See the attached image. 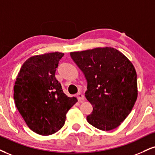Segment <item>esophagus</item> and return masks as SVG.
<instances>
[{"label":"esophagus","mask_w":155,"mask_h":155,"mask_svg":"<svg viewBox=\"0 0 155 155\" xmlns=\"http://www.w3.org/2000/svg\"><path fill=\"white\" fill-rule=\"evenodd\" d=\"M76 97H77V99H78V100H79V101H82V100H84V96L82 94H81V93H78L77 94H76Z\"/></svg>","instance_id":"esophagus-1"}]
</instances>
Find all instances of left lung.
<instances>
[{
	"label": "left lung",
	"mask_w": 155,
	"mask_h": 155,
	"mask_svg": "<svg viewBox=\"0 0 155 155\" xmlns=\"http://www.w3.org/2000/svg\"><path fill=\"white\" fill-rule=\"evenodd\" d=\"M71 57L87 81V100L93 110L89 124L110 131L120 125L137 101V72L128 58L110 47L72 52Z\"/></svg>",
	"instance_id": "left-lung-1"
}]
</instances>
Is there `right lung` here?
Returning a JSON list of instances; mask_svg holds the SVG:
<instances>
[{"label": "right lung", "mask_w": 155, "mask_h": 155, "mask_svg": "<svg viewBox=\"0 0 155 155\" xmlns=\"http://www.w3.org/2000/svg\"><path fill=\"white\" fill-rule=\"evenodd\" d=\"M63 55L55 52L30 57L15 81L16 107L28 127L42 136L58 131L65 124L67 112L77 102L63 92L55 76Z\"/></svg>", "instance_id": "obj_1"}]
</instances>
